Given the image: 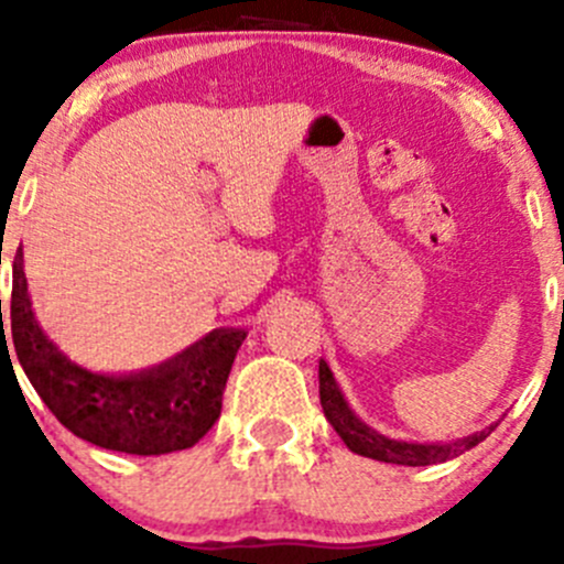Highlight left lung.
I'll return each instance as SVG.
<instances>
[{"label": "left lung", "instance_id": "1", "mask_svg": "<svg viewBox=\"0 0 564 564\" xmlns=\"http://www.w3.org/2000/svg\"><path fill=\"white\" fill-rule=\"evenodd\" d=\"M318 398H322L324 417H327L329 425L338 431V436L346 442V447H349L351 453H357V456L384 460V464H398V466L442 464V460H451L460 456V453L471 451L475 445H480V442L494 431L491 425V429L480 431V434L464 436V440H456V442H436V445H417V442L388 440V436H382L379 431L368 429V425L351 412L344 392H340L338 382H335L333 371H329V366L324 360H318Z\"/></svg>", "mask_w": 564, "mask_h": 564}]
</instances>
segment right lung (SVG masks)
<instances>
[{
    "label": "right lung",
    "instance_id": "add662e5",
    "mask_svg": "<svg viewBox=\"0 0 564 564\" xmlns=\"http://www.w3.org/2000/svg\"><path fill=\"white\" fill-rule=\"evenodd\" d=\"M4 329L8 338L13 335L21 368L51 414L78 440L130 456L187 451L213 429L231 362L248 335L235 327L213 329L172 360L124 377L87 371L67 360L40 329L26 294L21 250L13 259V297L0 349H8Z\"/></svg>",
    "mask_w": 564,
    "mask_h": 564
}]
</instances>
